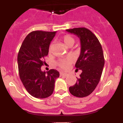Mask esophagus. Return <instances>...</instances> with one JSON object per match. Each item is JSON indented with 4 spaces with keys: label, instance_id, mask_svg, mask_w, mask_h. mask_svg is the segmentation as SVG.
I'll list each match as a JSON object with an SVG mask.
<instances>
[{
    "label": "esophagus",
    "instance_id": "esophagus-1",
    "mask_svg": "<svg viewBox=\"0 0 123 123\" xmlns=\"http://www.w3.org/2000/svg\"><path fill=\"white\" fill-rule=\"evenodd\" d=\"M60 74L61 76H65V77H66V76H68V74L65 73H60Z\"/></svg>",
    "mask_w": 123,
    "mask_h": 123
}]
</instances>
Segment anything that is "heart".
Instances as JSON below:
<instances>
[{
  "mask_svg": "<svg viewBox=\"0 0 123 123\" xmlns=\"http://www.w3.org/2000/svg\"><path fill=\"white\" fill-rule=\"evenodd\" d=\"M62 40L64 42V43H65V45L68 47L73 46V44H74L75 42L74 39L70 35H65L62 37ZM52 45H53V44L52 43V44H50V45L49 46V52H50L51 50H52ZM74 60V59L73 56H67L66 58H62V59L59 60L58 61V62H57V65L60 68H62V69H67L69 68V65L73 62Z\"/></svg>",
  "mask_w": 123,
  "mask_h": 123,
  "instance_id": "heart-1",
  "label": "heart"
}]
</instances>
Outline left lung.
<instances>
[{"mask_svg":"<svg viewBox=\"0 0 123 123\" xmlns=\"http://www.w3.org/2000/svg\"><path fill=\"white\" fill-rule=\"evenodd\" d=\"M67 31L76 35L81 41V54L77 60L76 70L82 73L76 83L69 87V91L77 97L89 95L94 91L102 76L105 64L102 45L92 31L86 28L67 29Z\"/></svg>","mask_w":123,"mask_h":123,"instance_id":"1","label":"left lung"}]
</instances>
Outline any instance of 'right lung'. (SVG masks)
<instances>
[{"mask_svg": "<svg viewBox=\"0 0 123 123\" xmlns=\"http://www.w3.org/2000/svg\"><path fill=\"white\" fill-rule=\"evenodd\" d=\"M55 34L56 31H32L26 37L18 52L19 78L29 94L36 98L50 96L54 92L55 80L60 76L56 69L45 72L41 68Z\"/></svg>", "mask_w": 123, "mask_h": 123, "instance_id": "1", "label": "right lung"}]
</instances>
